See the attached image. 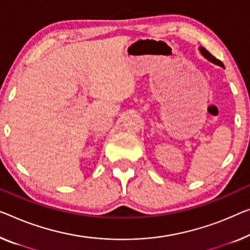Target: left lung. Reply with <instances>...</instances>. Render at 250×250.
Wrapping results in <instances>:
<instances>
[{
	"mask_svg": "<svg viewBox=\"0 0 250 250\" xmlns=\"http://www.w3.org/2000/svg\"><path fill=\"white\" fill-rule=\"evenodd\" d=\"M200 51H201V54H202L204 57H206L208 61H210L211 62H213V64H215V65H219V66H221V67H225L223 66V64H222V62H220L219 61V59H217L214 57V56H212L210 53H208V51L206 49V48H203V47H200Z\"/></svg>",
	"mask_w": 250,
	"mask_h": 250,
	"instance_id": "1",
	"label": "left lung"
}]
</instances>
